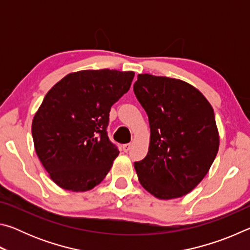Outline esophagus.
<instances>
[{
  "label": "esophagus",
  "mask_w": 250,
  "mask_h": 250,
  "mask_svg": "<svg viewBox=\"0 0 250 250\" xmlns=\"http://www.w3.org/2000/svg\"><path fill=\"white\" fill-rule=\"evenodd\" d=\"M122 149H124L125 152H128L131 149V143H126V145H124Z\"/></svg>",
  "instance_id": "34e87169"
}]
</instances>
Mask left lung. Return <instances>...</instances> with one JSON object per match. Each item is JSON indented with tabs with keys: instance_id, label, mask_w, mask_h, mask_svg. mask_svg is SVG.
<instances>
[{
	"instance_id": "1",
	"label": "left lung",
	"mask_w": 250,
	"mask_h": 250,
	"mask_svg": "<svg viewBox=\"0 0 250 250\" xmlns=\"http://www.w3.org/2000/svg\"><path fill=\"white\" fill-rule=\"evenodd\" d=\"M135 97L150 124V146L134 163L140 184L160 200L186 195L200 184L219 147L214 110L183 80L139 74Z\"/></svg>"
}]
</instances>
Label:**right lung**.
Masks as SVG:
<instances>
[{
  "instance_id": "right-lung-1",
  "label": "right lung",
  "mask_w": 250,
  "mask_h": 250,
  "mask_svg": "<svg viewBox=\"0 0 250 250\" xmlns=\"http://www.w3.org/2000/svg\"><path fill=\"white\" fill-rule=\"evenodd\" d=\"M133 71L79 70L55 83L32 122L36 154L49 177L71 192L94 188L119 151L107 134L109 112L130 89Z\"/></svg>"
}]
</instances>
